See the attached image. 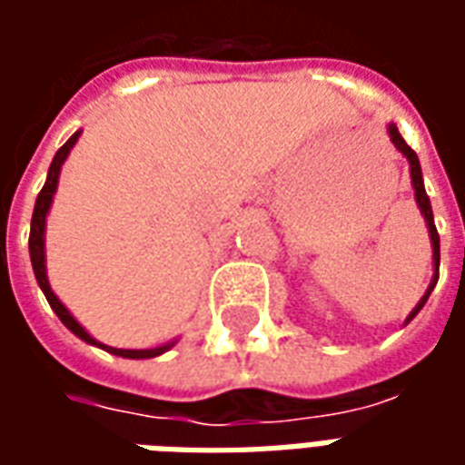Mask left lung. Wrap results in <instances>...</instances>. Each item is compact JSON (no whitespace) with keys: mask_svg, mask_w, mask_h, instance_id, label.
I'll list each match as a JSON object with an SVG mask.
<instances>
[{"mask_svg":"<svg viewBox=\"0 0 465 465\" xmlns=\"http://www.w3.org/2000/svg\"><path fill=\"white\" fill-rule=\"evenodd\" d=\"M389 136L393 146L399 149L403 156H406V162H409V172H411V186H413V193H416V203H419L420 213H423V219H426V226H429V236H430V249H433V279H430L429 289L426 293L420 296V302L416 303V309L406 316V323L416 316V313L423 309V303L429 302L430 292H433V286L439 282V263H440V242H439V232H436V223H433V212H430V202H429V193L423 189V173H420V163L416 152L411 149L409 143L403 142V136L399 134V126L396 124H389Z\"/></svg>","mask_w":465,"mask_h":465,"instance_id":"1","label":"left lung"}]
</instances>
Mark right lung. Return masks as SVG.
Masks as SVG:
<instances>
[{
    "instance_id": "obj_1",
    "label": "right lung",
    "mask_w": 465,
    "mask_h": 465,
    "mask_svg": "<svg viewBox=\"0 0 465 465\" xmlns=\"http://www.w3.org/2000/svg\"><path fill=\"white\" fill-rule=\"evenodd\" d=\"M79 132H74L69 136V142L54 153V159H52V166H49V173H46V182L42 186V192L36 196L35 203V213H32V232H29V256H32V269H35L36 283H39V289L45 292L46 302L49 306L54 309V313L59 316V322L64 323L69 331L79 336L82 341L92 343V346H99V349L109 351V353H114V356H122V359H153V356H162L163 351H169L176 343V339L169 343H163V346H156V349H112V346H106V343H99L94 336H89L86 329L82 323L76 322L74 316L69 313L64 303L56 299V293L52 292V286H49V279H46V253H45V232H46V213L52 209V202H54V193H56V183H59V173H62V163L66 162V156L69 152L74 149V143L79 142Z\"/></svg>"
}]
</instances>
